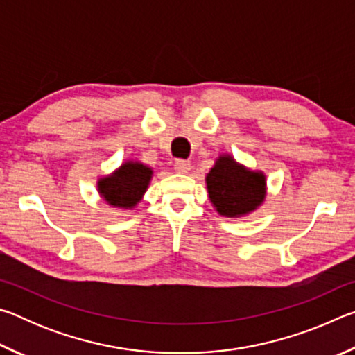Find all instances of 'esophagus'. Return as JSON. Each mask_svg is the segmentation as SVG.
I'll return each mask as SVG.
<instances>
[{"label": "esophagus", "mask_w": 355, "mask_h": 355, "mask_svg": "<svg viewBox=\"0 0 355 355\" xmlns=\"http://www.w3.org/2000/svg\"><path fill=\"white\" fill-rule=\"evenodd\" d=\"M173 169L180 173H188L191 169V163L186 159H177L175 164H173Z\"/></svg>", "instance_id": "esophagus-1"}]
</instances>
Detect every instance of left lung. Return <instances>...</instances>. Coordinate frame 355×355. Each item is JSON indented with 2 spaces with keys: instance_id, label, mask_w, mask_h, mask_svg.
<instances>
[{
  "instance_id": "1",
  "label": "left lung",
  "mask_w": 355,
  "mask_h": 355,
  "mask_svg": "<svg viewBox=\"0 0 355 355\" xmlns=\"http://www.w3.org/2000/svg\"><path fill=\"white\" fill-rule=\"evenodd\" d=\"M209 200L220 216L239 218L261 205L266 197V177L238 164L233 156L220 155L207 173Z\"/></svg>"
}]
</instances>
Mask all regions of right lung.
Wrapping results in <instances>:
<instances>
[{
    "label": "right lung",
    "instance_id": "right-lung-1",
    "mask_svg": "<svg viewBox=\"0 0 355 355\" xmlns=\"http://www.w3.org/2000/svg\"><path fill=\"white\" fill-rule=\"evenodd\" d=\"M153 171L137 161H127L111 175L98 180V192L107 205L131 209L141 202Z\"/></svg>",
    "mask_w": 355,
    "mask_h": 355
}]
</instances>
